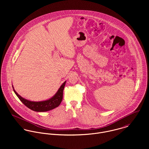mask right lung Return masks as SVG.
<instances>
[{
    "mask_svg": "<svg viewBox=\"0 0 149 149\" xmlns=\"http://www.w3.org/2000/svg\"><path fill=\"white\" fill-rule=\"evenodd\" d=\"M65 83H66V81H65L61 85L60 88H59V89L58 90L57 92L53 97H52L51 99L47 100L42 101V102L29 101L28 100H26L23 98L20 95H19L14 89V91L15 93L17 95V96H18V97L19 99V100L23 103V104H24L26 106L30 108V109L34 111H37V112H45V111L52 110L59 106V105L61 104L63 100V91H64Z\"/></svg>",
    "mask_w": 149,
    "mask_h": 149,
    "instance_id": "add662e5",
    "label": "right lung"
}]
</instances>
